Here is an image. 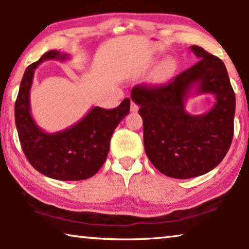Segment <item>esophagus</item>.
Instances as JSON below:
<instances>
[{
	"mask_svg": "<svg viewBox=\"0 0 249 249\" xmlns=\"http://www.w3.org/2000/svg\"><path fill=\"white\" fill-rule=\"evenodd\" d=\"M138 110H139V106L135 103H133V101H132V104H131V111H133V113H136V111H138Z\"/></svg>",
	"mask_w": 249,
	"mask_h": 249,
	"instance_id": "1",
	"label": "esophagus"
}]
</instances>
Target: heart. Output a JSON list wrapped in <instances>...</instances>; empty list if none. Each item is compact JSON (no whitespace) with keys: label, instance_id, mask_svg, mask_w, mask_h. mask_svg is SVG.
<instances>
[{"label":"heart","instance_id":"1","mask_svg":"<svg viewBox=\"0 0 249 249\" xmlns=\"http://www.w3.org/2000/svg\"><path fill=\"white\" fill-rule=\"evenodd\" d=\"M178 71V62L173 57H168L157 65L151 74V83L162 86L169 82Z\"/></svg>","mask_w":249,"mask_h":249}]
</instances>
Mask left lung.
Listing matches in <instances>:
<instances>
[{
    "label": "left lung",
    "mask_w": 249,
    "mask_h": 249,
    "mask_svg": "<svg viewBox=\"0 0 249 249\" xmlns=\"http://www.w3.org/2000/svg\"><path fill=\"white\" fill-rule=\"evenodd\" d=\"M198 62L166 86H136L131 98L140 106L143 141L149 160L161 174L188 179L221 162L233 136L236 97L223 62L191 46ZM213 94V107L191 115L184 104L191 95Z\"/></svg>",
    "instance_id": "8db88e82"
}]
</instances>
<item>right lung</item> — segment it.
I'll use <instances>...</instances> for the list:
<instances>
[{"label": "right lung", "mask_w": 249, "mask_h": 249, "mask_svg": "<svg viewBox=\"0 0 249 249\" xmlns=\"http://www.w3.org/2000/svg\"><path fill=\"white\" fill-rule=\"evenodd\" d=\"M48 59L68 61L70 55L50 51L29 65L21 80L15 106L21 148L35 169L57 180H82L98 173L107 158L111 135L128 115L126 98L115 109L92 107L82 120L63 131L47 133L37 125L30 111V89L35 70Z\"/></svg>", "instance_id": "obj_1"}]
</instances>
